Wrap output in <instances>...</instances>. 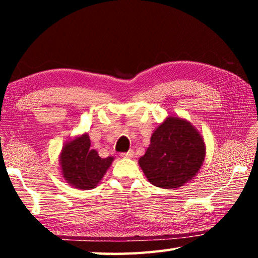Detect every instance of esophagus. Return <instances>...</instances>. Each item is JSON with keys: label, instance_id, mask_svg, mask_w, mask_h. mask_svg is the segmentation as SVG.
I'll list each match as a JSON object with an SVG mask.
<instances>
[{"label": "esophagus", "instance_id": "1", "mask_svg": "<svg viewBox=\"0 0 258 258\" xmlns=\"http://www.w3.org/2000/svg\"><path fill=\"white\" fill-rule=\"evenodd\" d=\"M120 156L123 157V158H132V157L134 156V152H133V150H130L127 152H121Z\"/></svg>", "mask_w": 258, "mask_h": 258}]
</instances>
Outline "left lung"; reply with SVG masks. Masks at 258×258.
<instances>
[{
	"label": "left lung",
	"instance_id": "left-lung-1",
	"mask_svg": "<svg viewBox=\"0 0 258 258\" xmlns=\"http://www.w3.org/2000/svg\"><path fill=\"white\" fill-rule=\"evenodd\" d=\"M206 156L203 135L189 120L171 115L151 135L139 165L151 184L177 189L199 173Z\"/></svg>",
	"mask_w": 258,
	"mask_h": 258
}]
</instances>
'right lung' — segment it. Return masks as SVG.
<instances>
[{
    "mask_svg": "<svg viewBox=\"0 0 258 258\" xmlns=\"http://www.w3.org/2000/svg\"><path fill=\"white\" fill-rule=\"evenodd\" d=\"M113 159V157L101 158L97 150L91 149L89 134L83 133L64 142L59 156L61 175L75 189H94Z\"/></svg>",
    "mask_w": 258,
    "mask_h": 258,
    "instance_id": "1",
    "label": "right lung"
}]
</instances>
